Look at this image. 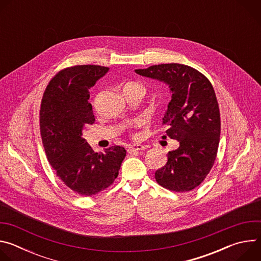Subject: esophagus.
<instances>
[{
  "label": "esophagus",
  "instance_id": "obj_1",
  "mask_svg": "<svg viewBox=\"0 0 261 261\" xmlns=\"http://www.w3.org/2000/svg\"><path fill=\"white\" fill-rule=\"evenodd\" d=\"M144 150H145V146H143L142 144H132L128 147V152H140Z\"/></svg>",
  "mask_w": 261,
  "mask_h": 261
}]
</instances>
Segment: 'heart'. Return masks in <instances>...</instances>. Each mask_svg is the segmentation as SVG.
Listing matches in <instances>:
<instances>
[{
  "label": "heart",
  "mask_w": 261,
  "mask_h": 261,
  "mask_svg": "<svg viewBox=\"0 0 261 261\" xmlns=\"http://www.w3.org/2000/svg\"><path fill=\"white\" fill-rule=\"evenodd\" d=\"M128 88L136 89V90H138L139 92H141L143 95H144V93H145V88H144V86H143L142 84H140V83H129V84H127V85L125 86L124 89H128Z\"/></svg>",
  "instance_id": "heart-1"
}]
</instances>
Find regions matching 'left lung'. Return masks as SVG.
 <instances>
[{
	"mask_svg": "<svg viewBox=\"0 0 261 261\" xmlns=\"http://www.w3.org/2000/svg\"><path fill=\"white\" fill-rule=\"evenodd\" d=\"M135 72L166 83L173 93L163 125L179 146L168 152L167 163L155 172L156 181L173 192L191 191L204 180L217 157L221 118L214 88L201 72L182 64L153 65Z\"/></svg>",
	"mask_w": 261,
	"mask_h": 261,
	"instance_id": "obj_1",
	"label": "left lung"
}]
</instances>
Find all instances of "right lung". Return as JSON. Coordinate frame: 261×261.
Returning a JSON list of instances; mask_svg holds the SVG:
<instances>
[{"label": "right lung", "mask_w": 261, "mask_h": 261, "mask_svg": "<svg viewBox=\"0 0 261 261\" xmlns=\"http://www.w3.org/2000/svg\"><path fill=\"white\" fill-rule=\"evenodd\" d=\"M107 71L99 65L64 68L50 80L41 100L40 134L47 160L58 177L82 196L113 185L126 157L120 145L95 153L83 138V130L95 123L89 90Z\"/></svg>", "instance_id": "right-lung-1"}]
</instances>
